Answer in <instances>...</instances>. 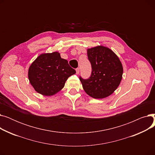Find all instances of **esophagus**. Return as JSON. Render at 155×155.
<instances>
[{
  "label": "esophagus",
  "mask_w": 155,
  "mask_h": 155,
  "mask_svg": "<svg viewBox=\"0 0 155 155\" xmlns=\"http://www.w3.org/2000/svg\"><path fill=\"white\" fill-rule=\"evenodd\" d=\"M76 72H77V74H78V73H80V68H76Z\"/></svg>",
  "instance_id": "1"
}]
</instances>
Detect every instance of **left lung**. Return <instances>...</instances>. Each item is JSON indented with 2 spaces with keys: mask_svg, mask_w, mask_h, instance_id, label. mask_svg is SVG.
Instances as JSON below:
<instances>
[{
  "mask_svg": "<svg viewBox=\"0 0 155 155\" xmlns=\"http://www.w3.org/2000/svg\"><path fill=\"white\" fill-rule=\"evenodd\" d=\"M88 59L92 66L88 78L80 76L85 92L95 99H103L114 92L122 79L123 68L118 57L109 48L99 46L88 49Z\"/></svg>",
  "mask_w": 155,
  "mask_h": 155,
  "instance_id": "8db88e82",
  "label": "left lung"
}]
</instances>
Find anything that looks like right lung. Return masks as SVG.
Wrapping results in <instances>:
<instances>
[{
  "label": "right lung",
  "instance_id": "right-lung-1",
  "mask_svg": "<svg viewBox=\"0 0 155 155\" xmlns=\"http://www.w3.org/2000/svg\"><path fill=\"white\" fill-rule=\"evenodd\" d=\"M75 73L67 60L53 52L39 56L29 68L28 77L37 92L50 96L61 90L68 78Z\"/></svg>",
  "mask_w": 155,
  "mask_h": 155
}]
</instances>
